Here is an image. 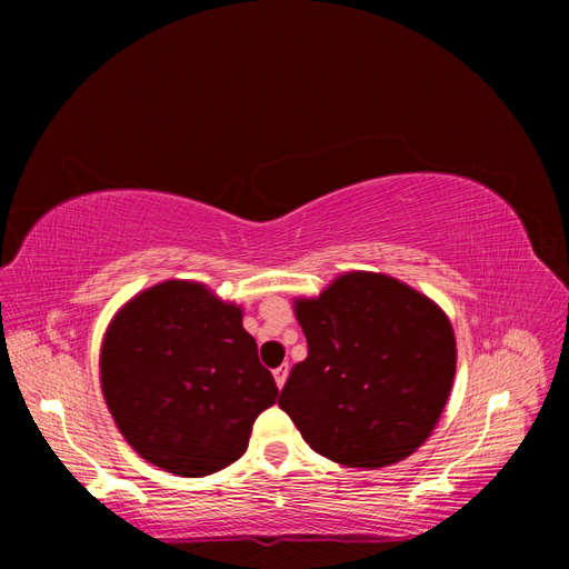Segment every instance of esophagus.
<instances>
[{
    "label": "esophagus",
    "instance_id": "esophagus-1",
    "mask_svg": "<svg viewBox=\"0 0 569 569\" xmlns=\"http://www.w3.org/2000/svg\"><path fill=\"white\" fill-rule=\"evenodd\" d=\"M273 379H276V386H278V389H283V383H286V379H288V365L273 369Z\"/></svg>",
    "mask_w": 569,
    "mask_h": 569
}]
</instances>
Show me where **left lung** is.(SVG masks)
Instances as JSON below:
<instances>
[{"label": "left lung", "mask_w": 569, "mask_h": 569, "mask_svg": "<svg viewBox=\"0 0 569 569\" xmlns=\"http://www.w3.org/2000/svg\"><path fill=\"white\" fill-rule=\"evenodd\" d=\"M308 357L278 406L318 455L345 467L401 462L428 440L457 367L452 325L391 276L352 271L296 300Z\"/></svg>", "instance_id": "left-lung-1"}]
</instances>
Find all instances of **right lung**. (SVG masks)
Masks as SVG:
<instances>
[{"instance_id": "obj_1", "label": "right lung", "mask_w": 569, "mask_h": 569, "mask_svg": "<svg viewBox=\"0 0 569 569\" xmlns=\"http://www.w3.org/2000/svg\"><path fill=\"white\" fill-rule=\"evenodd\" d=\"M100 381L124 440L178 477L237 462L253 420L278 398L241 308L192 281L151 286L117 312Z\"/></svg>"}]
</instances>
